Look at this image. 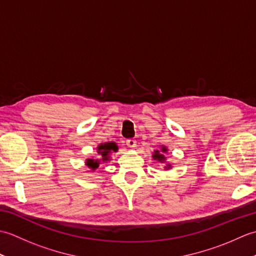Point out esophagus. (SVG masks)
<instances>
[{
    "mask_svg": "<svg viewBox=\"0 0 256 256\" xmlns=\"http://www.w3.org/2000/svg\"><path fill=\"white\" fill-rule=\"evenodd\" d=\"M126 145L128 146L130 148H136V140H133V138H130L126 140Z\"/></svg>",
    "mask_w": 256,
    "mask_h": 256,
    "instance_id": "esophagus-1",
    "label": "esophagus"
}]
</instances>
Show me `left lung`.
I'll return each mask as SVG.
<instances>
[{"label": "left lung", "mask_w": 256, "mask_h": 256, "mask_svg": "<svg viewBox=\"0 0 256 256\" xmlns=\"http://www.w3.org/2000/svg\"><path fill=\"white\" fill-rule=\"evenodd\" d=\"M160 148L155 150L153 152V154H152V157H153L154 160H157L158 162H166V156H165V154H167L168 148H166L165 145H160ZM172 167V164H170V162H167L166 166L164 168H165V170H170Z\"/></svg>", "instance_id": "obj_1"}]
</instances>
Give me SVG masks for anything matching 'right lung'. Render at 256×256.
<instances>
[{
    "label": "right lung",
    "instance_id": "add662e5",
    "mask_svg": "<svg viewBox=\"0 0 256 256\" xmlns=\"http://www.w3.org/2000/svg\"><path fill=\"white\" fill-rule=\"evenodd\" d=\"M113 152H118V145L114 142H106L100 143L96 146L98 157H91L86 160V166L90 168L92 172L100 167V165L106 164L111 160V154Z\"/></svg>",
    "mask_w": 256,
    "mask_h": 256
}]
</instances>
